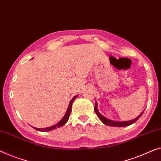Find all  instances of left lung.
Segmentation results:
<instances>
[{"instance_id": "obj_1", "label": "left lung", "mask_w": 161, "mask_h": 161, "mask_svg": "<svg viewBox=\"0 0 161 161\" xmlns=\"http://www.w3.org/2000/svg\"><path fill=\"white\" fill-rule=\"evenodd\" d=\"M95 112L96 113V114H97V116L99 117V119H100V121H101L105 125L107 126H117V127H122V126H129L131 125V124H132L134 122H136L137 120L140 118V116H142L143 112L141 114L140 116L138 117H136V119H134L133 120H131V121H112L111 119H108L107 118H105V116H103V115L99 113L97 110V102H95Z\"/></svg>"}]
</instances>
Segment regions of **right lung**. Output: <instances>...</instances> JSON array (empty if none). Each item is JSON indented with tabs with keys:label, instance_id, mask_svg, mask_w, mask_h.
Here are the masks:
<instances>
[{
	"label": "right lung",
	"instance_id": "obj_1",
	"mask_svg": "<svg viewBox=\"0 0 161 161\" xmlns=\"http://www.w3.org/2000/svg\"><path fill=\"white\" fill-rule=\"evenodd\" d=\"M78 95H76L74 96V97L72 98V99L71 100L70 103H69V107H68V109H67V111L66 112L65 115H64V116L63 117V119H62L61 121H60L58 123L56 124V125H53L52 126H50V127H47V128H43V129H39V128H35V127H33V128L35 129V130L37 131H51V130H53V129H56V128H59V127L61 126H63L64 124H65L67 121H68V120L69 119V116H70V114H71V105H72V103L74 102V100L76 99V97H77Z\"/></svg>",
	"mask_w": 161,
	"mask_h": 161
}]
</instances>
